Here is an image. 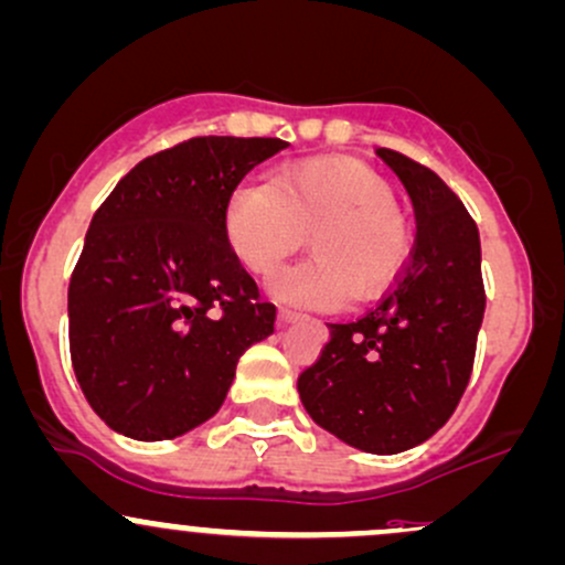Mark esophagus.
Returning <instances> with one entry per match:
<instances>
[{
	"mask_svg": "<svg viewBox=\"0 0 565 565\" xmlns=\"http://www.w3.org/2000/svg\"><path fill=\"white\" fill-rule=\"evenodd\" d=\"M300 319H302V313L289 311V308H281V311H278V324H281V327L295 324V321H300Z\"/></svg>",
	"mask_w": 565,
	"mask_h": 565,
	"instance_id": "34e87169",
	"label": "esophagus"
}]
</instances>
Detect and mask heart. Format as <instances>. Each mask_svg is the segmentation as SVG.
Here are the masks:
<instances>
[{
  "instance_id": "heart-1",
  "label": "heart",
  "mask_w": 565,
  "mask_h": 565,
  "mask_svg": "<svg viewBox=\"0 0 565 565\" xmlns=\"http://www.w3.org/2000/svg\"><path fill=\"white\" fill-rule=\"evenodd\" d=\"M225 235L238 263L273 276L311 235L313 257L270 281L287 306L338 311L383 295L411 257V227L394 192L351 158L287 166L273 184H241L225 209Z\"/></svg>"
}]
</instances>
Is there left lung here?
I'll return each instance as SVG.
<instances>
[{
  "label": "left lung",
  "mask_w": 565,
  "mask_h": 565,
  "mask_svg": "<svg viewBox=\"0 0 565 565\" xmlns=\"http://www.w3.org/2000/svg\"><path fill=\"white\" fill-rule=\"evenodd\" d=\"M415 214V249L388 295L362 319L327 324L330 340L297 377L302 407L340 443L394 456L454 415L472 375L486 313L480 233L431 169L377 147Z\"/></svg>",
  "instance_id": "left-lung-1"
}]
</instances>
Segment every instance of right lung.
Segmentation results:
<instances>
[{"instance_id": "add662e5", "label": "right lung", "mask_w": 565, "mask_h": 565, "mask_svg": "<svg viewBox=\"0 0 565 565\" xmlns=\"http://www.w3.org/2000/svg\"><path fill=\"white\" fill-rule=\"evenodd\" d=\"M281 139L198 136L145 158L93 216L70 281V351L88 405L122 437H182L225 402L273 334L225 235L233 190Z\"/></svg>"}]
</instances>
